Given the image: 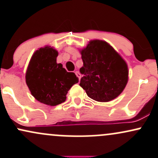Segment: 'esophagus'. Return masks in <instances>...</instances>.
<instances>
[{"label": "esophagus", "mask_w": 158, "mask_h": 158, "mask_svg": "<svg viewBox=\"0 0 158 158\" xmlns=\"http://www.w3.org/2000/svg\"><path fill=\"white\" fill-rule=\"evenodd\" d=\"M75 73H76V75H77V77L79 78V80L80 81V79H81V75H80V73H79V71H76L75 72Z\"/></svg>", "instance_id": "1"}]
</instances>
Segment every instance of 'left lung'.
<instances>
[{"label": "left lung", "mask_w": 158, "mask_h": 158, "mask_svg": "<svg viewBox=\"0 0 158 158\" xmlns=\"http://www.w3.org/2000/svg\"><path fill=\"white\" fill-rule=\"evenodd\" d=\"M83 66L79 85L90 98L108 102L123 92L128 81V67L121 56L106 41H90L81 50Z\"/></svg>", "instance_id": "obj_1"}]
</instances>
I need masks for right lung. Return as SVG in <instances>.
I'll return each mask as SVG.
<instances>
[{"label":"right lung","mask_w":158,"mask_h":158,"mask_svg":"<svg viewBox=\"0 0 158 158\" xmlns=\"http://www.w3.org/2000/svg\"><path fill=\"white\" fill-rule=\"evenodd\" d=\"M58 52L50 47L40 48L32 56L26 82L32 95L40 102L55 106L66 100L72 86L79 81L74 73L56 63Z\"/></svg>","instance_id":"obj_1"}]
</instances>
